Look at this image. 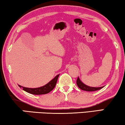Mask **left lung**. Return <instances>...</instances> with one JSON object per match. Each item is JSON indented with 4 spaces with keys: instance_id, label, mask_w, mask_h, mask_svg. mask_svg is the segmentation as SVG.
Instances as JSON below:
<instances>
[{
    "instance_id": "8db88e82",
    "label": "left lung",
    "mask_w": 125,
    "mask_h": 125,
    "mask_svg": "<svg viewBox=\"0 0 125 125\" xmlns=\"http://www.w3.org/2000/svg\"><path fill=\"white\" fill-rule=\"evenodd\" d=\"M77 85L78 88L80 89H81V90H85V91H88V92H93V91H96V90H98L101 89L103 88L104 86H102V87H91V86H89L88 85H85L83 83V82H82L81 80H80L79 77L77 78V81H76Z\"/></svg>"
}]
</instances>
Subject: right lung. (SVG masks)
<instances>
[{
    "instance_id": "1",
    "label": "right lung",
    "mask_w": 125,
    "mask_h": 125,
    "mask_svg": "<svg viewBox=\"0 0 125 125\" xmlns=\"http://www.w3.org/2000/svg\"><path fill=\"white\" fill-rule=\"evenodd\" d=\"M59 74H58L54 77L53 79H52L51 81H49L48 83L44 85L43 86L39 87L37 88H25V87L21 86V85H19L20 88H23V90L24 91L28 92V93L32 94L35 95H40V94H45L50 92L55 87L56 83H57L58 77H59Z\"/></svg>"
}]
</instances>
